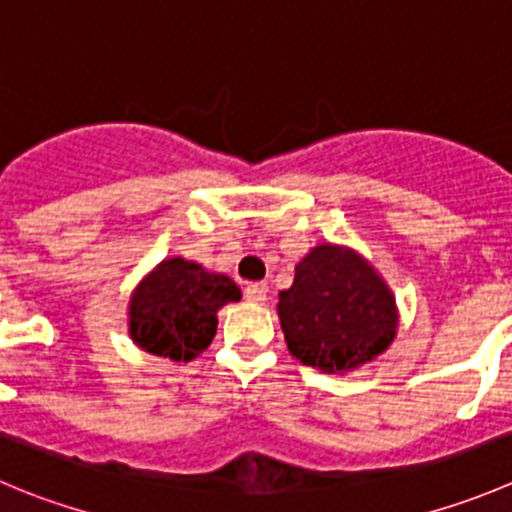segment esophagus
<instances>
[{
    "mask_svg": "<svg viewBox=\"0 0 512 512\" xmlns=\"http://www.w3.org/2000/svg\"><path fill=\"white\" fill-rule=\"evenodd\" d=\"M245 300L262 305V302L267 300V287L262 285V282H250V285L245 287Z\"/></svg>",
    "mask_w": 512,
    "mask_h": 512,
    "instance_id": "34e87169",
    "label": "esophagus"
}]
</instances>
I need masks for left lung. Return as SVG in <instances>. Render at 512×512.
<instances>
[{
  "label": "left lung",
  "mask_w": 512,
  "mask_h": 512,
  "mask_svg": "<svg viewBox=\"0 0 512 512\" xmlns=\"http://www.w3.org/2000/svg\"><path fill=\"white\" fill-rule=\"evenodd\" d=\"M287 347L325 372L370 362L393 342L395 297L355 252L320 245L295 267L277 302Z\"/></svg>",
  "instance_id": "8db88e82"
}]
</instances>
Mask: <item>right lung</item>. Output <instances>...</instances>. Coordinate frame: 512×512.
Listing matches in <instances>:
<instances>
[{
  "label": "right lung",
  "instance_id": "1",
  "mask_svg": "<svg viewBox=\"0 0 512 512\" xmlns=\"http://www.w3.org/2000/svg\"><path fill=\"white\" fill-rule=\"evenodd\" d=\"M240 297V287L227 275L172 257L137 287L130 305V335L152 355L187 362L215 337L217 310Z\"/></svg>",
  "mask_w": 512,
  "mask_h": 512
}]
</instances>
